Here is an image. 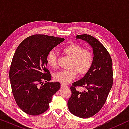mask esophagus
I'll use <instances>...</instances> for the list:
<instances>
[{
    "label": "esophagus",
    "mask_w": 129,
    "mask_h": 129,
    "mask_svg": "<svg viewBox=\"0 0 129 129\" xmlns=\"http://www.w3.org/2000/svg\"><path fill=\"white\" fill-rule=\"evenodd\" d=\"M67 86L66 85H65L64 84H61V88H67Z\"/></svg>",
    "instance_id": "esophagus-1"
}]
</instances>
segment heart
<instances>
[{"instance_id":"heart-1","label":"heart","mask_w":129,"mask_h":129,"mask_svg":"<svg viewBox=\"0 0 129 129\" xmlns=\"http://www.w3.org/2000/svg\"><path fill=\"white\" fill-rule=\"evenodd\" d=\"M61 51L71 58L69 64L71 68L56 73L54 76V80L66 84L76 77L77 72L79 75H84L88 72L93 62V55L90 50L82 49L77 44L72 43L63 47ZM47 63L52 68H56L57 66V56L54 52H50L48 54Z\"/></svg>"}]
</instances>
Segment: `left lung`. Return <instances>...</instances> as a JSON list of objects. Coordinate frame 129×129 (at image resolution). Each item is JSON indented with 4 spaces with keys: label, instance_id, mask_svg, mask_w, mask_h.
<instances>
[{
    "label": "left lung",
    "instance_id": "8db88e82",
    "mask_svg": "<svg viewBox=\"0 0 129 129\" xmlns=\"http://www.w3.org/2000/svg\"><path fill=\"white\" fill-rule=\"evenodd\" d=\"M76 38L86 41L92 47L93 62L88 72L70 87L72 95L68 101V108L76 116L88 118L101 110L112 89V60L105 47L93 36L83 34ZM79 86L87 90L81 92L77 89Z\"/></svg>",
    "mask_w": 129,
    "mask_h": 129
}]
</instances>
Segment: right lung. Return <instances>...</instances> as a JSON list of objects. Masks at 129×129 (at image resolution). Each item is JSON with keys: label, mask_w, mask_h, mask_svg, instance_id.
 Segmentation results:
<instances>
[{"label": "right lung", "mask_w": 129, "mask_h": 129, "mask_svg": "<svg viewBox=\"0 0 129 129\" xmlns=\"http://www.w3.org/2000/svg\"><path fill=\"white\" fill-rule=\"evenodd\" d=\"M64 40L34 35L24 39L15 52L9 73L11 86L17 105L28 114L37 115L47 110L52 96L60 88V82H49L47 56Z\"/></svg>", "instance_id": "obj_1"}]
</instances>
